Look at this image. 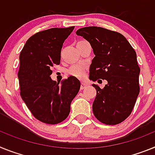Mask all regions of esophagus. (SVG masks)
<instances>
[{"label":"esophagus","mask_w":155,"mask_h":155,"mask_svg":"<svg viewBox=\"0 0 155 155\" xmlns=\"http://www.w3.org/2000/svg\"><path fill=\"white\" fill-rule=\"evenodd\" d=\"M87 87V84L85 83H82L81 86H80V89L81 90H83V89H85Z\"/></svg>","instance_id":"esophagus-1"}]
</instances>
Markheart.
<instances>
[{"mask_svg": "<svg viewBox=\"0 0 155 155\" xmlns=\"http://www.w3.org/2000/svg\"><path fill=\"white\" fill-rule=\"evenodd\" d=\"M86 69H87V67L84 64H75L68 70V73L71 76H73L79 79H83L85 77Z\"/></svg>", "mask_w": 155, "mask_h": 155, "instance_id": "1", "label": "heart"}]
</instances>
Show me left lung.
Listing matches in <instances>:
<instances>
[{
  "instance_id": "obj_1",
  "label": "left lung",
  "mask_w": 155,
  "mask_h": 155,
  "mask_svg": "<svg viewBox=\"0 0 155 155\" xmlns=\"http://www.w3.org/2000/svg\"><path fill=\"white\" fill-rule=\"evenodd\" d=\"M76 33L91 44L95 54L90 66V79L107 82L103 89L92 85L97 91L94 116L107 125L123 122L131 114L140 93V69L136 51L123 35L104 28L89 26Z\"/></svg>"
}]
</instances>
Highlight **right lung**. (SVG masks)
<instances>
[{"label":"right lung","mask_w":155,"mask_h":155,"mask_svg":"<svg viewBox=\"0 0 155 155\" xmlns=\"http://www.w3.org/2000/svg\"><path fill=\"white\" fill-rule=\"evenodd\" d=\"M74 28L39 32L26 41L20 53V94L33 116L47 124H58L68 116L71 103L80 88L75 76L61 83L51 78V68L60 64L63 43Z\"/></svg>","instance_id":"obj_1"}]
</instances>
